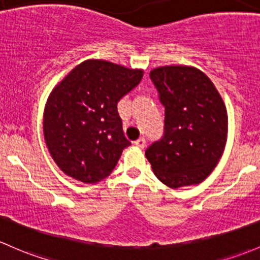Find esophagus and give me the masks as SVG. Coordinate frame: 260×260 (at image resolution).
<instances>
[{"label": "esophagus", "instance_id": "1", "mask_svg": "<svg viewBox=\"0 0 260 260\" xmlns=\"http://www.w3.org/2000/svg\"><path fill=\"white\" fill-rule=\"evenodd\" d=\"M134 144H135L138 148L144 149V148H145V145H146V141H145V139H144V138H140V139H138V140H136Z\"/></svg>", "mask_w": 260, "mask_h": 260}]
</instances>
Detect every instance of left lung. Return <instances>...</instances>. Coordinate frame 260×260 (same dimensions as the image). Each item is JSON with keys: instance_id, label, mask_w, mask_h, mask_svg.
<instances>
[{"instance_id": "8db88e82", "label": "left lung", "mask_w": 260, "mask_h": 260, "mask_svg": "<svg viewBox=\"0 0 260 260\" xmlns=\"http://www.w3.org/2000/svg\"><path fill=\"white\" fill-rule=\"evenodd\" d=\"M150 79L165 108L164 135L145 151L152 171L173 189L202 183L225 149V104L209 77L191 66H161Z\"/></svg>"}]
</instances>
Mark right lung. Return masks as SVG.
Instances as JSON below:
<instances>
[{
  "mask_svg": "<svg viewBox=\"0 0 260 260\" xmlns=\"http://www.w3.org/2000/svg\"><path fill=\"white\" fill-rule=\"evenodd\" d=\"M140 69L86 60L53 87L44 111V136L66 175L93 184L110 175L130 145L117 103L143 79Z\"/></svg>",
  "mask_w": 260,
  "mask_h": 260,
  "instance_id": "1",
  "label": "right lung"
}]
</instances>
